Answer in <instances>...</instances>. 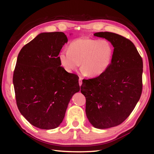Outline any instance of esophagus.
<instances>
[{"mask_svg":"<svg viewBox=\"0 0 154 154\" xmlns=\"http://www.w3.org/2000/svg\"><path fill=\"white\" fill-rule=\"evenodd\" d=\"M82 78L79 77V86H81V85H82Z\"/></svg>","mask_w":154,"mask_h":154,"instance_id":"esophagus-1","label":"esophagus"}]
</instances>
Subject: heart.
<instances>
[{"label":"heart","mask_w":154,"mask_h":154,"mask_svg":"<svg viewBox=\"0 0 154 154\" xmlns=\"http://www.w3.org/2000/svg\"><path fill=\"white\" fill-rule=\"evenodd\" d=\"M112 48L105 40H96L88 38H79L72 41L68 50L60 52L59 59L61 65L68 73L79 66L84 75L99 76L110 66L112 57Z\"/></svg>","instance_id":"b5f03b06"}]
</instances>
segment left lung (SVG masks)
<instances>
[{
	"label": "left lung",
	"mask_w": 154,
	"mask_h": 154,
	"mask_svg": "<svg viewBox=\"0 0 154 154\" xmlns=\"http://www.w3.org/2000/svg\"><path fill=\"white\" fill-rule=\"evenodd\" d=\"M94 36L106 39L114 48L110 66L102 75L83 80L81 92L86 98V115L99 129L122 123L134 109L142 90L143 61L132 42L108 32Z\"/></svg>",
	"instance_id": "8db88e82"
}]
</instances>
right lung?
Returning a JSON list of instances; mask_svg holds the SVG:
<instances>
[{"mask_svg": "<svg viewBox=\"0 0 154 154\" xmlns=\"http://www.w3.org/2000/svg\"><path fill=\"white\" fill-rule=\"evenodd\" d=\"M63 32H43L22 48L13 75L16 104L38 128H56L68 104L80 91L79 77L61 67L59 54L67 43Z\"/></svg>", "mask_w": 154, "mask_h": 154, "instance_id": "right-lung-1", "label": "right lung"}]
</instances>
